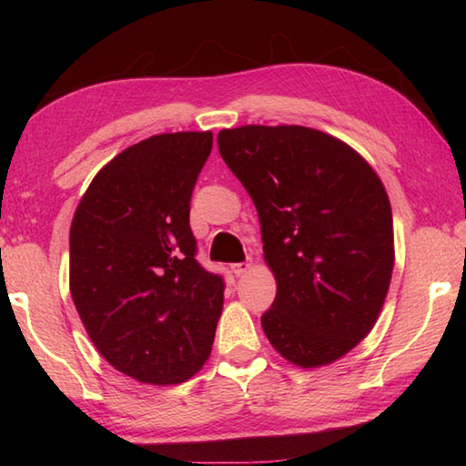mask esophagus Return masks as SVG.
<instances>
[{
  "instance_id": "1",
  "label": "esophagus",
  "mask_w": 466,
  "mask_h": 466,
  "mask_svg": "<svg viewBox=\"0 0 466 466\" xmlns=\"http://www.w3.org/2000/svg\"><path fill=\"white\" fill-rule=\"evenodd\" d=\"M230 269L236 278H240V275H244L250 269V263H234V265H230Z\"/></svg>"
}]
</instances>
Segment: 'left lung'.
Here are the masks:
<instances>
[{
    "label": "left lung",
    "instance_id": "left-lung-1",
    "mask_svg": "<svg viewBox=\"0 0 466 466\" xmlns=\"http://www.w3.org/2000/svg\"><path fill=\"white\" fill-rule=\"evenodd\" d=\"M218 147L255 203L278 281L261 317L267 339L299 368L345 356L372 330L390 286L382 180L341 139L299 125L224 129Z\"/></svg>",
    "mask_w": 466,
    "mask_h": 466
}]
</instances>
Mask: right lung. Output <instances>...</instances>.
<instances>
[{
    "label": "right lung",
    "mask_w": 466,
    "mask_h": 466,
    "mask_svg": "<svg viewBox=\"0 0 466 466\" xmlns=\"http://www.w3.org/2000/svg\"><path fill=\"white\" fill-rule=\"evenodd\" d=\"M211 131L152 136L115 156L77 205L69 291L100 356L147 384L199 372L214 345L224 278L197 263L188 226Z\"/></svg>",
    "instance_id": "1"
}]
</instances>
